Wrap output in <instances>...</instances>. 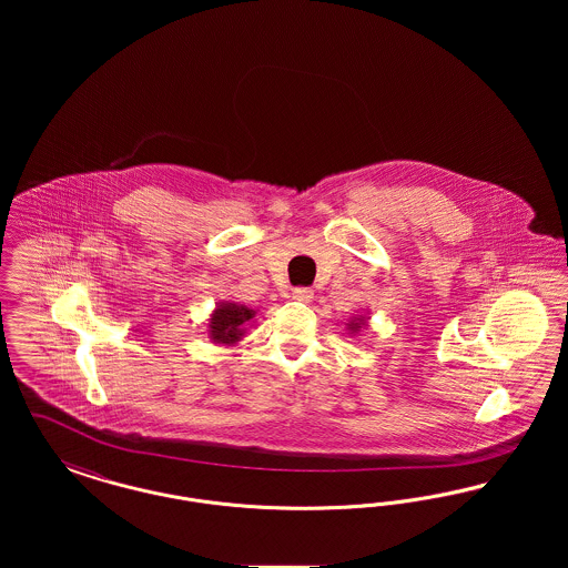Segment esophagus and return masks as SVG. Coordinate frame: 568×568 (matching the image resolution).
I'll return each mask as SVG.
<instances>
[{"label":"esophagus","mask_w":568,"mask_h":568,"mask_svg":"<svg viewBox=\"0 0 568 568\" xmlns=\"http://www.w3.org/2000/svg\"><path fill=\"white\" fill-rule=\"evenodd\" d=\"M292 297L297 300V302H311L313 300V290L311 287H296L294 292H292Z\"/></svg>","instance_id":"34e87169"}]
</instances>
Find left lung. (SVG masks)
I'll use <instances>...</instances> for the list:
<instances>
[{
	"label": "left lung",
	"instance_id": "1",
	"mask_svg": "<svg viewBox=\"0 0 568 568\" xmlns=\"http://www.w3.org/2000/svg\"><path fill=\"white\" fill-rule=\"evenodd\" d=\"M366 325H368V320H366L364 315H357V317H353L352 322L347 324V329H349L352 334H359V329L366 327Z\"/></svg>",
	"mask_w": 568,
	"mask_h": 568
}]
</instances>
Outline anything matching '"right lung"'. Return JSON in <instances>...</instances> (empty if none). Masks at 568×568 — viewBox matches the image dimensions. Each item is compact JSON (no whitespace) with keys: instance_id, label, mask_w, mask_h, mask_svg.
Listing matches in <instances>:
<instances>
[{"instance_id":"add662e5","label":"right lung","mask_w":568,"mask_h":568,"mask_svg":"<svg viewBox=\"0 0 568 568\" xmlns=\"http://www.w3.org/2000/svg\"><path fill=\"white\" fill-rule=\"evenodd\" d=\"M255 311L239 302H219L209 320V338L216 345H236L243 341L246 327L253 324Z\"/></svg>"}]
</instances>
